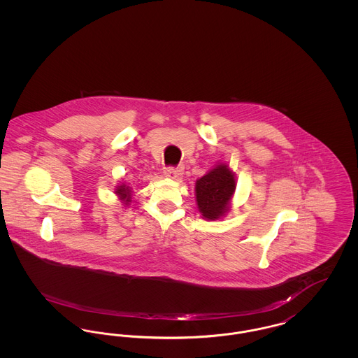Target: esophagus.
<instances>
[{
    "instance_id": "1",
    "label": "esophagus",
    "mask_w": 358,
    "mask_h": 358,
    "mask_svg": "<svg viewBox=\"0 0 358 358\" xmlns=\"http://www.w3.org/2000/svg\"><path fill=\"white\" fill-rule=\"evenodd\" d=\"M182 171H184V169L182 168H166L165 169V176L166 177H169V178H173V180H176V178H178L181 174H182Z\"/></svg>"
}]
</instances>
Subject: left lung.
Masks as SVG:
<instances>
[{
  "mask_svg": "<svg viewBox=\"0 0 358 358\" xmlns=\"http://www.w3.org/2000/svg\"><path fill=\"white\" fill-rule=\"evenodd\" d=\"M236 189L235 174L220 164L196 181V200L200 212L208 220H217L228 210Z\"/></svg>",
  "mask_w": 358,
  "mask_h": 358,
  "instance_id": "obj_1",
  "label": "left lung"
}]
</instances>
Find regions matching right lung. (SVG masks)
<instances>
[{
    "label": "right lung",
    "mask_w": 358,
    "mask_h": 358,
    "mask_svg": "<svg viewBox=\"0 0 358 358\" xmlns=\"http://www.w3.org/2000/svg\"><path fill=\"white\" fill-rule=\"evenodd\" d=\"M115 193L120 196V199L122 201H124V204L127 205L131 201V200H130V199H131V197H130V196H131V194H130L131 190H130V187H126L124 184L117 187V189H115Z\"/></svg>",
    "instance_id": "1"
}]
</instances>
